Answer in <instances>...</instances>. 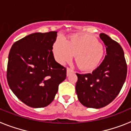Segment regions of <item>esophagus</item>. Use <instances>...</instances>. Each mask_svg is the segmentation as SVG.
I'll use <instances>...</instances> for the list:
<instances>
[{
	"mask_svg": "<svg viewBox=\"0 0 131 131\" xmlns=\"http://www.w3.org/2000/svg\"><path fill=\"white\" fill-rule=\"evenodd\" d=\"M71 72H73V70L71 68H67V75H69V73H71Z\"/></svg>",
	"mask_w": 131,
	"mask_h": 131,
	"instance_id": "esophagus-1",
	"label": "esophagus"
}]
</instances>
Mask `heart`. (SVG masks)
I'll return each instance as SVG.
<instances>
[{"instance_id": "obj_1", "label": "heart", "mask_w": 131, "mask_h": 131, "mask_svg": "<svg viewBox=\"0 0 131 131\" xmlns=\"http://www.w3.org/2000/svg\"><path fill=\"white\" fill-rule=\"evenodd\" d=\"M54 58L62 64L69 62L75 55V62L80 69L89 71L96 68L104 56V48L94 36L74 35L66 42L58 38L52 47Z\"/></svg>"}]
</instances>
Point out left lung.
Wrapping results in <instances>:
<instances>
[{"label":"left lung","mask_w":131,"mask_h":131,"mask_svg":"<svg viewBox=\"0 0 131 131\" xmlns=\"http://www.w3.org/2000/svg\"><path fill=\"white\" fill-rule=\"evenodd\" d=\"M100 37L106 45V55L101 64L91 73H76V93L83 106L101 108L112 102L125 81L127 66L119 44L105 33Z\"/></svg>","instance_id":"obj_1"}]
</instances>
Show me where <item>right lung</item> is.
Returning a JSON list of instances; mask_svg holds the SVG:
<instances>
[{
  "label": "right lung",
  "instance_id": "right-lung-1",
  "mask_svg": "<svg viewBox=\"0 0 131 131\" xmlns=\"http://www.w3.org/2000/svg\"><path fill=\"white\" fill-rule=\"evenodd\" d=\"M57 31L35 33L16 41L8 55L6 78L12 91L32 107H43L54 100L66 68L54 60Z\"/></svg>",
  "mask_w": 131,
  "mask_h": 131
}]
</instances>
